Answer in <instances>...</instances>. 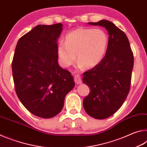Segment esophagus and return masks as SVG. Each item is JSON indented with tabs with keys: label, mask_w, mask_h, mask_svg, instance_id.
<instances>
[{
	"label": "esophagus",
	"mask_w": 147,
	"mask_h": 147,
	"mask_svg": "<svg viewBox=\"0 0 147 147\" xmlns=\"http://www.w3.org/2000/svg\"><path fill=\"white\" fill-rule=\"evenodd\" d=\"M74 80L76 84H82V79L80 78V75H78V74H76V75L74 76Z\"/></svg>",
	"instance_id": "esophagus-1"
}]
</instances>
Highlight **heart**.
<instances>
[{
  "label": "heart",
  "instance_id": "b5f03b06",
  "mask_svg": "<svg viewBox=\"0 0 147 147\" xmlns=\"http://www.w3.org/2000/svg\"><path fill=\"white\" fill-rule=\"evenodd\" d=\"M109 38L102 30L80 28L66 35L65 42L57 47L59 61L68 67L77 61L80 68H92L102 60L108 47Z\"/></svg>",
  "mask_w": 147,
  "mask_h": 147
}]
</instances>
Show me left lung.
Listing matches in <instances>:
<instances>
[{"label":"left lung","instance_id":"1","mask_svg":"<svg viewBox=\"0 0 147 147\" xmlns=\"http://www.w3.org/2000/svg\"><path fill=\"white\" fill-rule=\"evenodd\" d=\"M88 24L104 27L108 32L109 43L100 63L83 74V82L90 88L83 106L89 116L104 119L113 115L127 97L134 55L126 35L113 23L101 20Z\"/></svg>","mask_w":147,"mask_h":147}]
</instances>
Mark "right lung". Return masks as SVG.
Instances as JSON below:
<instances>
[{"mask_svg":"<svg viewBox=\"0 0 147 147\" xmlns=\"http://www.w3.org/2000/svg\"><path fill=\"white\" fill-rule=\"evenodd\" d=\"M63 24H39L17 42L12 61L15 89L33 115L52 118L60 112L66 94L75 86L69 71L59 65L58 39Z\"/></svg>","mask_w":147,"mask_h":147,"instance_id":"add662e5","label":"right lung"}]
</instances>
